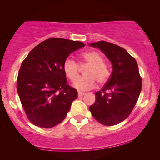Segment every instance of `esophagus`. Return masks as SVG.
I'll return each instance as SVG.
<instances>
[{
	"instance_id": "obj_1",
	"label": "esophagus",
	"mask_w": 160,
	"mask_h": 160,
	"mask_svg": "<svg viewBox=\"0 0 160 160\" xmlns=\"http://www.w3.org/2000/svg\"><path fill=\"white\" fill-rule=\"evenodd\" d=\"M85 94L84 92L83 91H78V96L79 97H81V96H83V95Z\"/></svg>"
}]
</instances>
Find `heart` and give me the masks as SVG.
Returning a JSON list of instances; mask_svg holds the SVG:
<instances>
[{
  "label": "heart",
  "instance_id": "heart-1",
  "mask_svg": "<svg viewBox=\"0 0 160 160\" xmlns=\"http://www.w3.org/2000/svg\"><path fill=\"white\" fill-rule=\"evenodd\" d=\"M88 64L83 74L84 76L76 79L79 76V64L72 58H67L62 64V70L67 78L71 82L77 81L74 83L76 88L79 90H89L96 84L99 85L107 83L111 77L109 66L104 62V57L101 52L96 50L83 52L81 55L80 65Z\"/></svg>",
  "mask_w": 160,
  "mask_h": 160
}]
</instances>
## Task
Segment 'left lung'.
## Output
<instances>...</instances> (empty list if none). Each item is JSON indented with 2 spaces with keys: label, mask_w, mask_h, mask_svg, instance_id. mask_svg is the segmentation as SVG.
<instances>
[{
  "label": "left lung",
  "mask_w": 160,
  "mask_h": 160,
  "mask_svg": "<svg viewBox=\"0 0 160 160\" xmlns=\"http://www.w3.org/2000/svg\"><path fill=\"white\" fill-rule=\"evenodd\" d=\"M90 46L98 48L112 63L110 79L100 91L89 109L93 117L107 126L115 125L129 116L139 97L142 78L135 58L123 48L99 41Z\"/></svg>",
  "instance_id": "left-lung-1"
}]
</instances>
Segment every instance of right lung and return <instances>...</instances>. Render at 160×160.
Returning <instances> with one entry per match:
<instances>
[{"instance_id":"right-lung-1","label":"right lung","mask_w":160,"mask_h":160,"mask_svg":"<svg viewBox=\"0 0 160 160\" xmlns=\"http://www.w3.org/2000/svg\"><path fill=\"white\" fill-rule=\"evenodd\" d=\"M78 41L51 38L35 46L21 65L17 90L28 120L44 128L62 122L77 98L67 83L62 64L72 52L84 47Z\"/></svg>"}]
</instances>
